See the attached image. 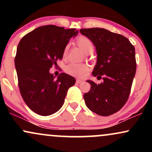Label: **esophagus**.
<instances>
[{"label": "esophagus", "instance_id": "esophagus-1", "mask_svg": "<svg viewBox=\"0 0 152 152\" xmlns=\"http://www.w3.org/2000/svg\"><path fill=\"white\" fill-rule=\"evenodd\" d=\"M83 81H82V80H80V79H76V83H83Z\"/></svg>", "mask_w": 152, "mask_h": 152}]
</instances>
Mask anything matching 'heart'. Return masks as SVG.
Wrapping results in <instances>:
<instances>
[{
	"label": "heart",
	"mask_w": 152,
	"mask_h": 152,
	"mask_svg": "<svg viewBox=\"0 0 152 152\" xmlns=\"http://www.w3.org/2000/svg\"><path fill=\"white\" fill-rule=\"evenodd\" d=\"M76 43L86 53H91L94 50V44L92 41L86 36H79L76 39ZM68 53V46H66L63 52V57L66 58ZM88 70V66L86 64L70 63L65 68V71L68 74L76 77H81Z\"/></svg>",
	"instance_id": "1"
}]
</instances>
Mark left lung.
<instances>
[{
	"instance_id": "1",
	"label": "left lung",
	"mask_w": 152,
	"mask_h": 152,
	"mask_svg": "<svg viewBox=\"0 0 152 152\" xmlns=\"http://www.w3.org/2000/svg\"><path fill=\"white\" fill-rule=\"evenodd\" d=\"M80 32L96 48L97 63L92 74L104 79L100 84L87 81L91 89L83 94L85 103L96 114L109 116L119 111L129 99L137 69L135 48L128 38L106 29L82 28Z\"/></svg>"
}]
</instances>
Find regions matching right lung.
<instances>
[{
    "label": "right lung",
    "mask_w": 152,
    "mask_h": 152,
    "mask_svg": "<svg viewBox=\"0 0 152 152\" xmlns=\"http://www.w3.org/2000/svg\"><path fill=\"white\" fill-rule=\"evenodd\" d=\"M78 34L75 28L54 25L38 27L24 36L17 48L15 66L23 99L31 110L48 116L61 108L69 88L76 80L61 73L57 79L50 74L61 60L69 39Z\"/></svg>",
    "instance_id": "1"
}]
</instances>
